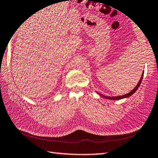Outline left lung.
I'll use <instances>...</instances> for the list:
<instances>
[{
    "instance_id": "obj_1",
    "label": "left lung",
    "mask_w": 158,
    "mask_h": 158,
    "mask_svg": "<svg viewBox=\"0 0 158 158\" xmlns=\"http://www.w3.org/2000/svg\"><path fill=\"white\" fill-rule=\"evenodd\" d=\"M143 76H144V71H143L142 73V77H141V79H140V80L138 82V84H137V85L135 87L133 90H132L130 93H128L127 94H124V95H121V96H117V97H107V96H105L104 95V94H99L98 93L100 96H102V97H104V98H106L107 99H112V100H119V99H124V98H127V97H131L132 94H133L135 93L136 90L138 89V88L139 87L140 84H141V82H142V78H143Z\"/></svg>"
}]
</instances>
